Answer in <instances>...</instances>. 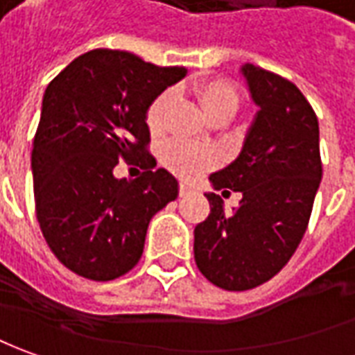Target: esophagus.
I'll use <instances>...</instances> for the list:
<instances>
[{
  "label": "esophagus",
  "instance_id": "34e87169",
  "mask_svg": "<svg viewBox=\"0 0 355 355\" xmlns=\"http://www.w3.org/2000/svg\"><path fill=\"white\" fill-rule=\"evenodd\" d=\"M188 192H192V187L187 184V182H180V187H178V194H180V196H184V194H188Z\"/></svg>",
  "mask_w": 355,
  "mask_h": 355
}]
</instances>
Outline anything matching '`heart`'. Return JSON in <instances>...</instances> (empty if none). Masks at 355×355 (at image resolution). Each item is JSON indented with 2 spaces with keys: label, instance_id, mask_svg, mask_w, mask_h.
<instances>
[{
  "label": "heart",
  "instance_id": "heart-1",
  "mask_svg": "<svg viewBox=\"0 0 355 355\" xmlns=\"http://www.w3.org/2000/svg\"><path fill=\"white\" fill-rule=\"evenodd\" d=\"M196 95L200 107L208 118L235 116L239 103H241L237 89L225 79L204 81L202 85H198ZM173 101H175L173 91H163L147 108V126L153 134H159L165 128ZM161 157L168 168H173L177 175L187 178L198 177L200 173H204L206 168L216 163V155L209 149L188 146L182 141H168L167 146L163 147Z\"/></svg>",
  "mask_w": 355,
  "mask_h": 355
}]
</instances>
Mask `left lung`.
<instances>
[{"instance_id": "8db88e82", "label": "left lung", "mask_w": 355, "mask_h": 355, "mask_svg": "<svg viewBox=\"0 0 355 355\" xmlns=\"http://www.w3.org/2000/svg\"><path fill=\"white\" fill-rule=\"evenodd\" d=\"M241 73L259 110L239 157L209 175V182L243 198L225 216L219 194L206 192L209 216L194 229L198 268L227 291L257 288L288 264L305 235L322 177L319 120L303 93L252 64Z\"/></svg>"}]
</instances>
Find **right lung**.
<instances>
[{
	"label": "right lung",
	"instance_id": "right-lung-1",
	"mask_svg": "<svg viewBox=\"0 0 355 355\" xmlns=\"http://www.w3.org/2000/svg\"><path fill=\"white\" fill-rule=\"evenodd\" d=\"M187 67H159L122 50H91L46 87L33 147L36 218L58 260L95 282L136 266L151 218L178 180L147 153V108ZM118 158L146 171L114 177Z\"/></svg>",
	"mask_w": 355,
	"mask_h": 355
}]
</instances>
